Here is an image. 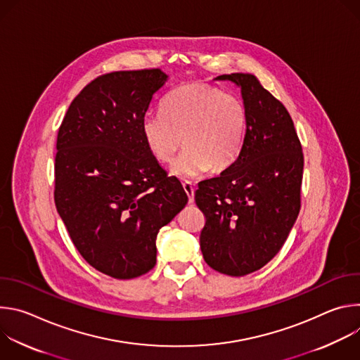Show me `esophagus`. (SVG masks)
Wrapping results in <instances>:
<instances>
[{"instance_id":"obj_1","label":"esophagus","mask_w":360,"mask_h":360,"mask_svg":"<svg viewBox=\"0 0 360 360\" xmlns=\"http://www.w3.org/2000/svg\"><path fill=\"white\" fill-rule=\"evenodd\" d=\"M182 186H184V191L186 192V195H188V202L189 203H193V196H195V186L191 184V182H184L182 184Z\"/></svg>"}]
</instances>
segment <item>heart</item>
<instances>
[{
	"label": "heart",
	"instance_id": "obj_1",
	"mask_svg": "<svg viewBox=\"0 0 360 360\" xmlns=\"http://www.w3.org/2000/svg\"><path fill=\"white\" fill-rule=\"evenodd\" d=\"M161 114L142 118V139L150 155L162 164L172 160L181 143L185 145L171 168L179 178L222 172L240 153L248 111L232 92L205 82H188L162 99Z\"/></svg>",
	"mask_w": 360,
	"mask_h": 360
}]
</instances>
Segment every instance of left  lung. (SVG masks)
<instances>
[{
  "label": "left lung",
  "instance_id": "1",
  "mask_svg": "<svg viewBox=\"0 0 360 360\" xmlns=\"http://www.w3.org/2000/svg\"><path fill=\"white\" fill-rule=\"evenodd\" d=\"M240 86L248 129L235 162L198 184L205 215L199 242L212 269L243 276L265 266L283 246L300 210L303 152L293 121L252 74L219 75Z\"/></svg>",
  "mask_w": 360,
  "mask_h": 360
}]
</instances>
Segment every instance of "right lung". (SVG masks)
Instances as JSON below:
<instances>
[{
	"label": "right lung",
	"instance_id": "obj_1",
	"mask_svg": "<svg viewBox=\"0 0 360 360\" xmlns=\"http://www.w3.org/2000/svg\"><path fill=\"white\" fill-rule=\"evenodd\" d=\"M167 78L158 68L99 75L71 102L58 131L57 211L82 258L115 279L155 266L157 235L188 202L141 134Z\"/></svg>",
	"mask_w": 360,
	"mask_h": 360
}]
</instances>
